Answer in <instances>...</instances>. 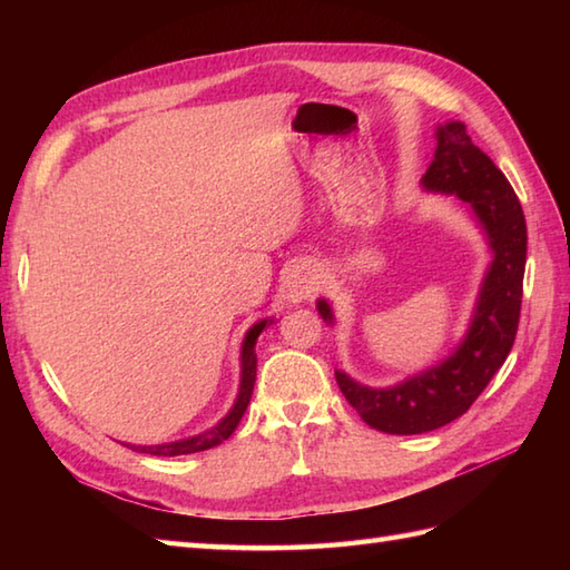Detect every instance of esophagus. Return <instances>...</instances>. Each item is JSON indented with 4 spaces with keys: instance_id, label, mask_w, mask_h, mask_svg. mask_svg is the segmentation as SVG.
Returning a JSON list of instances; mask_svg holds the SVG:
<instances>
[{
    "instance_id": "obj_1",
    "label": "esophagus",
    "mask_w": 570,
    "mask_h": 570,
    "mask_svg": "<svg viewBox=\"0 0 570 570\" xmlns=\"http://www.w3.org/2000/svg\"><path fill=\"white\" fill-rule=\"evenodd\" d=\"M318 272L313 266H296V269L288 274L286 282V298L292 304H301V301H308L313 294L318 292Z\"/></svg>"
}]
</instances>
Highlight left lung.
<instances>
[{"label": "left lung", "mask_w": 570, "mask_h": 570, "mask_svg": "<svg viewBox=\"0 0 570 570\" xmlns=\"http://www.w3.org/2000/svg\"><path fill=\"white\" fill-rule=\"evenodd\" d=\"M435 154L421 184L426 190L468 203L490 239L492 264L482 282L470 328L453 355L402 384L372 390L335 370L341 392L362 421L396 435L426 433L463 416L490 384L514 345L527 264V220L510 180L468 137L463 122H445L435 131ZM323 321L333 323L325 298Z\"/></svg>", "instance_id": "left-lung-1"}]
</instances>
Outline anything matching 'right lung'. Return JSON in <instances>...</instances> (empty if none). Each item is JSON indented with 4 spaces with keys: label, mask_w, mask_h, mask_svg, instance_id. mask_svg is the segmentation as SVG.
<instances>
[{
    "label": "right lung",
    "mask_w": 570,
    "mask_h": 570,
    "mask_svg": "<svg viewBox=\"0 0 570 570\" xmlns=\"http://www.w3.org/2000/svg\"><path fill=\"white\" fill-rule=\"evenodd\" d=\"M266 323H272V321L254 323L252 328L247 331L245 341H242L239 392H237V399H235L233 409L227 411L225 419L217 421L215 426L208 429V431H203L198 435H190V439H180V441H174V443H159V445H129V443H125V445H129L131 451H137V453L174 458V455H188V453L208 451V448H215V445H220L223 441H227L229 435H233V431L237 429L239 419L245 416L247 404H249L252 392H254V380H257V350H254V345H257V337L264 331Z\"/></svg>",
    "instance_id": "obj_1"
}]
</instances>
